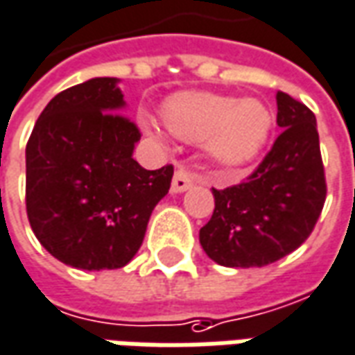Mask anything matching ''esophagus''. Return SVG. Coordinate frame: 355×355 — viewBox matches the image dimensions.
I'll return each mask as SVG.
<instances>
[{
  "label": "esophagus",
  "instance_id": "1",
  "mask_svg": "<svg viewBox=\"0 0 355 355\" xmlns=\"http://www.w3.org/2000/svg\"><path fill=\"white\" fill-rule=\"evenodd\" d=\"M195 182V175L191 170L187 168H183L180 166L175 173H173V182H172V193H183V191H187Z\"/></svg>",
  "mask_w": 355,
  "mask_h": 355
}]
</instances>
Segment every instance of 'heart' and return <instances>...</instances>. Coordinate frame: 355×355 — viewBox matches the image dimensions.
Here are the masks:
<instances>
[{
  "label": "heart",
  "mask_w": 355,
  "mask_h": 355,
  "mask_svg": "<svg viewBox=\"0 0 355 355\" xmlns=\"http://www.w3.org/2000/svg\"><path fill=\"white\" fill-rule=\"evenodd\" d=\"M166 128L178 139L205 143L222 166L239 168L258 157L270 139L273 116L254 99L208 92H183L170 97L162 110Z\"/></svg>",
  "instance_id": "b5f03b06"
}]
</instances>
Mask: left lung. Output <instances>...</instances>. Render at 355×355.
<instances>
[{
  "label": "left lung",
  "mask_w": 355,
  "mask_h": 355,
  "mask_svg": "<svg viewBox=\"0 0 355 355\" xmlns=\"http://www.w3.org/2000/svg\"><path fill=\"white\" fill-rule=\"evenodd\" d=\"M277 124L285 128L245 182L212 189L214 214L200 230L208 258L225 268H262L302 245L327 197L315 114L277 92Z\"/></svg>",
  "instance_id": "obj_1"
}]
</instances>
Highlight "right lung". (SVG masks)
<instances>
[{
  "label": "right lung",
  "instance_id": "add662e5",
  "mask_svg": "<svg viewBox=\"0 0 355 355\" xmlns=\"http://www.w3.org/2000/svg\"><path fill=\"white\" fill-rule=\"evenodd\" d=\"M116 78H92L57 93L26 143V214L47 252L87 271L132 260L173 166L133 160L141 132L122 114Z\"/></svg>",
  "mask_w": 355,
  "mask_h": 355
}]
</instances>
